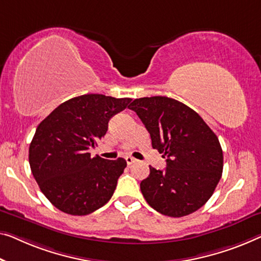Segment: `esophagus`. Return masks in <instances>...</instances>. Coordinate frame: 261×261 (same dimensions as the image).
Wrapping results in <instances>:
<instances>
[{
    "label": "esophagus",
    "mask_w": 261,
    "mask_h": 261,
    "mask_svg": "<svg viewBox=\"0 0 261 261\" xmlns=\"http://www.w3.org/2000/svg\"><path fill=\"white\" fill-rule=\"evenodd\" d=\"M125 161L127 163V165H131V164H134V163L137 162V159H135V158L130 157V155H127V157H125Z\"/></svg>",
    "instance_id": "1"
}]
</instances>
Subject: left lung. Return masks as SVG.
Segmentation results:
<instances>
[{"mask_svg":"<svg viewBox=\"0 0 261 261\" xmlns=\"http://www.w3.org/2000/svg\"><path fill=\"white\" fill-rule=\"evenodd\" d=\"M149 131L152 147L166 157V169L150 166L141 191L151 207L179 218L200 208L215 192L223 173L219 139L204 119L173 98H137L129 107Z\"/></svg>","mask_w":261,"mask_h":261,"instance_id":"left-lung-1","label":"left lung"}]
</instances>
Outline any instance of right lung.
Here are the masks:
<instances>
[{"label":"right lung","instance_id":"add662e5","mask_svg":"<svg viewBox=\"0 0 261 261\" xmlns=\"http://www.w3.org/2000/svg\"><path fill=\"white\" fill-rule=\"evenodd\" d=\"M130 102L98 93L73 97L37 126L29 146L30 169L41 191L62 212L87 216L110 200L125 159L92 158L88 151Z\"/></svg>","mask_w":261,"mask_h":261}]
</instances>
